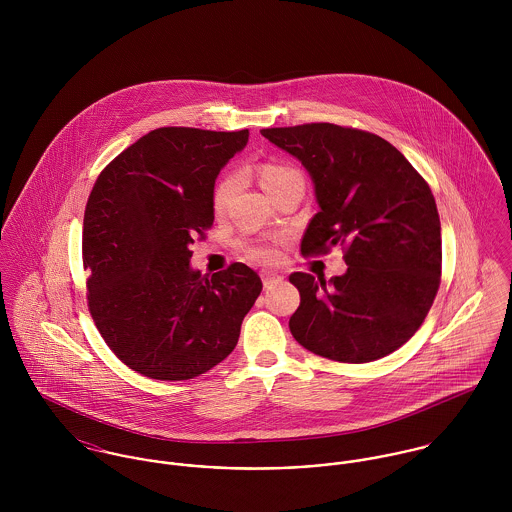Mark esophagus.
I'll list each match as a JSON object with an SVG mask.
<instances>
[{
	"label": "esophagus",
	"instance_id": "1",
	"mask_svg": "<svg viewBox=\"0 0 512 512\" xmlns=\"http://www.w3.org/2000/svg\"><path fill=\"white\" fill-rule=\"evenodd\" d=\"M278 280H282V276H278L276 272H262V282H264V288H270L272 284H276Z\"/></svg>",
	"mask_w": 512,
	"mask_h": 512
}]
</instances>
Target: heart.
Instances as JSON below:
<instances>
[{
	"mask_svg": "<svg viewBox=\"0 0 512 512\" xmlns=\"http://www.w3.org/2000/svg\"><path fill=\"white\" fill-rule=\"evenodd\" d=\"M258 175H260L262 187L268 191L270 197L274 193H278L284 185H288L293 179L301 177V173L295 167H290L286 163H278V161L262 163L260 169H258ZM236 187H238V175L236 173H226L217 181V185L213 189V211L217 215L226 211ZM238 248L242 250V254L248 260L260 262V264H270L278 258L276 244L272 240H266V238H244V240H240Z\"/></svg>",
	"mask_w": 512,
	"mask_h": 512,
	"instance_id": "obj_1",
	"label": "heart"
}]
</instances>
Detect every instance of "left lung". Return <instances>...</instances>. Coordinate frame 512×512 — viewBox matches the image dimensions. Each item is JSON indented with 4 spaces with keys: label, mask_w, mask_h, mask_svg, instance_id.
Segmentation results:
<instances>
[{
    "label": "left lung",
    "mask_w": 512,
    "mask_h": 512,
    "mask_svg": "<svg viewBox=\"0 0 512 512\" xmlns=\"http://www.w3.org/2000/svg\"><path fill=\"white\" fill-rule=\"evenodd\" d=\"M268 138L309 171L321 211L301 254L341 244L343 276L315 280L293 272L301 303L290 319L307 351L370 363L400 349L424 323L441 280V224L426 179L386 140L327 122L266 128Z\"/></svg>",
    "instance_id": "8db88e82"
}]
</instances>
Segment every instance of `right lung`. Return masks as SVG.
Returning <instances> with one entry per match:
<instances>
[{
	"instance_id": "right-lung-1",
	"label": "right lung",
	"mask_w": 512,
	"mask_h": 512,
	"mask_svg": "<svg viewBox=\"0 0 512 512\" xmlns=\"http://www.w3.org/2000/svg\"><path fill=\"white\" fill-rule=\"evenodd\" d=\"M248 130L157 128L98 175L82 226L88 311L106 345L155 380H189L224 361L262 292L242 262L191 270L195 238L213 226L220 167Z\"/></svg>"
}]
</instances>
